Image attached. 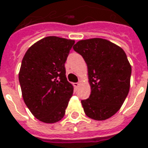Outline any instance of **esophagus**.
Returning a JSON list of instances; mask_svg holds the SVG:
<instances>
[{"instance_id":"1","label":"esophagus","mask_w":148,"mask_h":148,"mask_svg":"<svg viewBox=\"0 0 148 148\" xmlns=\"http://www.w3.org/2000/svg\"><path fill=\"white\" fill-rule=\"evenodd\" d=\"M80 86V83L79 82H76V83H74V87L76 88V89H77L78 87Z\"/></svg>"}]
</instances>
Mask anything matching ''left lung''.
Wrapping results in <instances>:
<instances>
[{
  "mask_svg": "<svg viewBox=\"0 0 148 148\" xmlns=\"http://www.w3.org/2000/svg\"><path fill=\"white\" fill-rule=\"evenodd\" d=\"M73 49L88 67L91 93L81 100L85 113L95 121L112 117L121 108L130 86L131 66L125 51L102 38L81 40Z\"/></svg>",
  "mask_w": 148,
  "mask_h": 148,
  "instance_id": "8db88e82",
  "label": "left lung"
}]
</instances>
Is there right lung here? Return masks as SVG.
Segmentation results:
<instances>
[{
	"mask_svg": "<svg viewBox=\"0 0 148 148\" xmlns=\"http://www.w3.org/2000/svg\"><path fill=\"white\" fill-rule=\"evenodd\" d=\"M73 40L47 36L27 50L18 80L24 103L36 119L55 123L62 119L73 94L64 64Z\"/></svg>",
	"mask_w": 148,
	"mask_h": 148,
	"instance_id": "right-lung-1",
	"label": "right lung"
}]
</instances>
